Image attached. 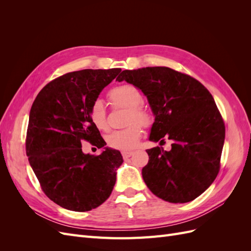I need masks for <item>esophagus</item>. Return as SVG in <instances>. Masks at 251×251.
<instances>
[{"label":"esophagus","instance_id":"34e87169","mask_svg":"<svg viewBox=\"0 0 251 251\" xmlns=\"http://www.w3.org/2000/svg\"><path fill=\"white\" fill-rule=\"evenodd\" d=\"M121 155H123L124 159H127V158H130L133 155V151H123V153H121Z\"/></svg>","mask_w":251,"mask_h":251}]
</instances>
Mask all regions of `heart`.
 Returning a JSON list of instances; mask_svg holds the SVG:
<instances>
[{
	"label": "heart",
	"mask_w": 251,
	"mask_h": 251,
	"mask_svg": "<svg viewBox=\"0 0 251 251\" xmlns=\"http://www.w3.org/2000/svg\"><path fill=\"white\" fill-rule=\"evenodd\" d=\"M109 100L113 108L126 109V115L125 130L115 131L107 137L108 146L119 151H132L138 146L142 136L141 127L150 126L154 121L153 114L141 105L142 94L133 85H121L113 88L109 92ZM90 120L100 131H108L109 123L104 105L100 100H96L89 111Z\"/></svg>",
	"instance_id": "heart-1"
}]
</instances>
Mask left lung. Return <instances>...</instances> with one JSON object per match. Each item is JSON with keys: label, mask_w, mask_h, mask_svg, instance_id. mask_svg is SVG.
Wrapping results in <instances>:
<instances>
[{"label": "left lung", "mask_w": 251, "mask_h": 251, "mask_svg": "<svg viewBox=\"0 0 251 251\" xmlns=\"http://www.w3.org/2000/svg\"><path fill=\"white\" fill-rule=\"evenodd\" d=\"M126 80L148 97L155 115L150 140H173L172 150H147L142 177L150 191L171 203L195 200L220 171L225 125L214 97L202 83L168 67L125 70Z\"/></svg>", "instance_id": "left-lung-1"}]
</instances>
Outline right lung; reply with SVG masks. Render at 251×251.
I'll return each mask as SVG.
<instances>
[{
  "instance_id": "add662e5",
  "label": "right lung",
  "mask_w": 251,
  "mask_h": 251,
  "mask_svg": "<svg viewBox=\"0 0 251 251\" xmlns=\"http://www.w3.org/2000/svg\"><path fill=\"white\" fill-rule=\"evenodd\" d=\"M121 71L86 69L51 80L34 100L29 115L26 154L42 191L59 206L88 211L107 200L115 185L120 151L83 154L81 142L105 146L90 120L91 104Z\"/></svg>"
}]
</instances>
